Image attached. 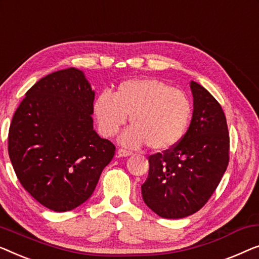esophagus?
<instances>
[{
    "label": "esophagus",
    "mask_w": 259,
    "mask_h": 259,
    "mask_svg": "<svg viewBox=\"0 0 259 259\" xmlns=\"http://www.w3.org/2000/svg\"><path fill=\"white\" fill-rule=\"evenodd\" d=\"M131 154H133V152L129 150H125V149H118L117 151L118 157H128V156H130Z\"/></svg>",
    "instance_id": "1"
}]
</instances>
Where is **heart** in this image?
<instances>
[{"label": "heart", "mask_w": 259, "mask_h": 259, "mask_svg": "<svg viewBox=\"0 0 259 259\" xmlns=\"http://www.w3.org/2000/svg\"><path fill=\"white\" fill-rule=\"evenodd\" d=\"M93 114L98 130L112 137L130 116L131 126L119 142L130 148L148 143L154 150L174 148L187 133L191 104L183 92L155 78L125 81L114 96L107 92L95 98Z\"/></svg>", "instance_id": "heart-1"}]
</instances>
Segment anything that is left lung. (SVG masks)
<instances>
[{"instance_id": "8db88e82", "label": "left lung", "mask_w": 259, "mask_h": 259, "mask_svg": "<svg viewBox=\"0 0 259 259\" xmlns=\"http://www.w3.org/2000/svg\"><path fill=\"white\" fill-rule=\"evenodd\" d=\"M194 112L183 138L163 154L149 156L142 184L144 203L163 218H184L205 205L229 164L230 138L221 104L191 81Z\"/></svg>"}]
</instances>
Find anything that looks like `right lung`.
Listing matches in <instances>:
<instances>
[{
    "instance_id": "right-lung-1",
    "label": "right lung",
    "mask_w": 259,
    "mask_h": 259,
    "mask_svg": "<svg viewBox=\"0 0 259 259\" xmlns=\"http://www.w3.org/2000/svg\"><path fill=\"white\" fill-rule=\"evenodd\" d=\"M94 100L83 71L68 68L36 82L14 114V170L22 187L53 211L84 203L115 155V145L94 130Z\"/></svg>"
}]
</instances>
